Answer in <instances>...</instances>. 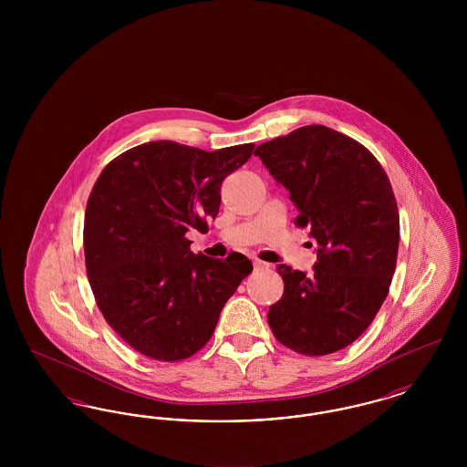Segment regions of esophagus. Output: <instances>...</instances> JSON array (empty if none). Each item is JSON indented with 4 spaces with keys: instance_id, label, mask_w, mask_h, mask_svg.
Here are the masks:
<instances>
[{
    "instance_id": "34e87169",
    "label": "esophagus",
    "mask_w": 467,
    "mask_h": 467,
    "mask_svg": "<svg viewBox=\"0 0 467 467\" xmlns=\"http://www.w3.org/2000/svg\"><path fill=\"white\" fill-rule=\"evenodd\" d=\"M254 267H255V269H267L269 265L265 263V261H259V259H255V261H254Z\"/></svg>"
}]
</instances>
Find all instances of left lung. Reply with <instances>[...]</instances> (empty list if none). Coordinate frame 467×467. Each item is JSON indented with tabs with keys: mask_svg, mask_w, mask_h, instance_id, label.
I'll return each instance as SVG.
<instances>
[{
	"mask_svg": "<svg viewBox=\"0 0 467 467\" xmlns=\"http://www.w3.org/2000/svg\"><path fill=\"white\" fill-rule=\"evenodd\" d=\"M269 175L289 191L317 244L313 273L280 265L284 296L269 306L275 337L305 356L354 343L373 322L396 271L400 212L377 157L326 126L259 145Z\"/></svg>",
	"mask_w": 467,
	"mask_h": 467,
	"instance_id": "8db88e82",
	"label": "left lung"
}]
</instances>
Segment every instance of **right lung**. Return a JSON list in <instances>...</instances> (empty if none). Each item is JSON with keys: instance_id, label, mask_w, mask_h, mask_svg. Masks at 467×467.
<instances>
[{"instance_id": "1", "label": "right lung", "mask_w": 467, "mask_h": 467, "mask_svg": "<svg viewBox=\"0 0 467 467\" xmlns=\"http://www.w3.org/2000/svg\"><path fill=\"white\" fill-rule=\"evenodd\" d=\"M252 152L254 143L206 152L149 141L115 157L96 180L84 221L90 289L136 352L164 362L194 356L252 273L244 254L194 255L185 238L217 217L223 178Z\"/></svg>"}]
</instances>
